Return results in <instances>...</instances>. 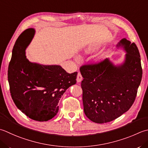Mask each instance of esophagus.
Masks as SVG:
<instances>
[{"label": "esophagus", "instance_id": "34e87169", "mask_svg": "<svg viewBox=\"0 0 148 148\" xmlns=\"http://www.w3.org/2000/svg\"><path fill=\"white\" fill-rule=\"evenodd\" d=\"M83 79L82 74H81L80 72H78V74L77 75V78H76V80H77V83H80L82 82V80Z\"/></svg>", "mask_w": 148, "mask_h": 148}]
</instances>
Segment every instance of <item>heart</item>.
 <instances>
[{"label":"heart","instance_id":"obj_1","mask_svg":"<svg viewBox=\"0 0 148 148\" xmlns=\"http://www.w3.org/2000/svg\"><path fill=\"white\" fill-rule=\"evenodd\" d=\"M100 47V46L99 45H92L91 47H90L87 49H85V53L86 54H90L92 53H93L95 51H96L97 49H98ZM105 54H100L99 56H97V58L96 59H95V62L96 63H100L101 61H103V60L104 59V58H105ZM76 60H80V57L79 56H76Z\"/></svg>","mask_w":148,"mask_h":148}]
</instances>
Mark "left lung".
<instances>
[{"instance_id":"8db88e82","label":"left lung","mask_w":148,"mask_h":148,"mask_svg":"<svg viewBox=\"0 0 148 148\" xmlns=\"http://www.w3.org/2000/svg\"><path fill=\"white\" fill-rule=\"evenodd\" d=\"M117 47L126 52L124 62L115 65L108 58L80 67L84 112L95 123H106L126 112L134 103L143 69L135 43L123 38Z\"/></svg>"}]
</instances>
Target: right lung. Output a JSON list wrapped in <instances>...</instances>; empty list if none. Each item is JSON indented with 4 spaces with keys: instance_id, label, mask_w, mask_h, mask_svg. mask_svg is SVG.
<instances>
[{
    "instance_id": "add662e5",
    "label": "right lung",
    "mask_w": 148,
    "mask_h": 148,
    "mask_svg": "<svg viewBox=\"0 0 148 148\" xmlns=\"http://www.w3.org/2000/svg\"><path fill=\"white\" fill-rule=\"evenodd\" d=\"M29 28L14 43L8 67V82L14 104L31 119L47 121L57 114L58 103L66 89L76 83L77 72L69 74L60 65H45L31 62L22 45Z\"/></svg>"
}]
</instances>
